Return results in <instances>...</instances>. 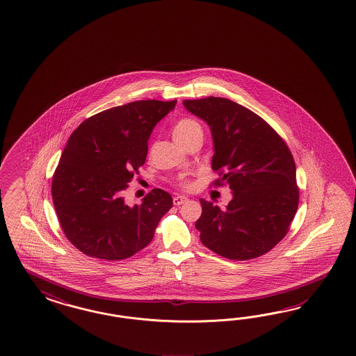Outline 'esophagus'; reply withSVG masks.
<instances>
[{"mask_svg":"<svg viewBox=\"0 0 356 356\" xmlns=\"http://www.w3.org/2000/svg\"><path fill=\"white\" fill-rule=\"evenodd\" d=\"M186 201H188V197H184V195H176V197H173V205L175 206L183 205Z\"/></svg>","mask_w":356,"mask_h":356,"instance_id":"1","label":"esophagus"}]
</instances>
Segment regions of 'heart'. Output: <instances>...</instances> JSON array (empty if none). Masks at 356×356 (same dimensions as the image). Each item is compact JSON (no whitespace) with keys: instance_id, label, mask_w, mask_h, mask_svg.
<instances>
[{"instance_id":"1","label":"heart","mask_w":356,"mask_h":356,"mask_svg":"<svg viewBox=\"0 0 356 356\" xmlns=\"http://www.w3.org/2000/svg\"><path fill=\"white\" fill-rule=\"evenodd\" d=\"M195 131H201V125L191 118H181L177 120L173 125V137L179 143H184L191 136H193ZM179 186L183 189H191L192 183L186 179L180 180Z\"/></svg>"}]
</instances>
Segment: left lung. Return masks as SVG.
<instances>
[{
    "mask_svg": "<svg viewBox=\"0 0 356 356\" xmlns=\"http://www.w3.org/2000/svg\"><path fill=\"white\" fill-rule=\"evenodd\" d=\"M184 106L211 129L213 171L219 175L213 185L234 192L223 210L200 200V238L225 259H257L287 235L298 210L291 151L265 120L229 99L184 100Z\"/></svg>",
    "mask_w": 356,
    "mask_h": 356,
    "instance_id": "8db88e82",
    "label": "left lung"
}]
</instances>
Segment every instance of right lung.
Segmentation results:
<instances>
[{
  "mask_svg": "<svg viewBox=\"0 0 356 356\" xmlns=\"http://www.w3.org/2000/svg\"><path fill=\"white\" fill-rule=\"evenodd\" d=\"M177 100H137L85 120L65 146L52 177L56 214L66 238L94 259H129L150 244L162 216L172 207L159 188L140 205L124 192L146 162L154 127Z\"/></svg>",
  "mask_w": 356,
  "mask_h": 356,
  "instance_id": "1",
  "label": "right lung"
}]
</instances>
